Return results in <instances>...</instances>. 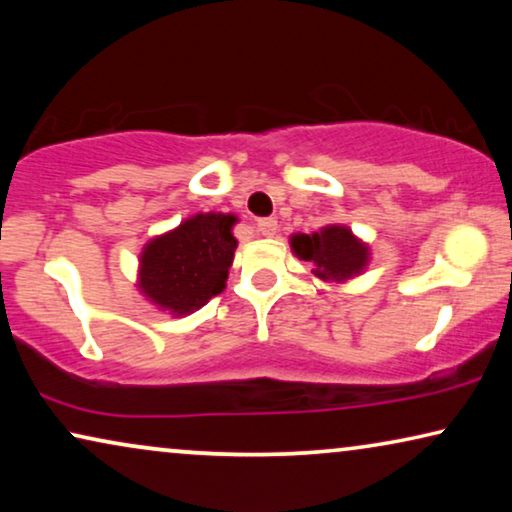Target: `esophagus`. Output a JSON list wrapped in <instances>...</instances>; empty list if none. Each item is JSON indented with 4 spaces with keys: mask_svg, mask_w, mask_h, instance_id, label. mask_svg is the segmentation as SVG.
I'll return each mask as SVG.
<instances>
[{
    "mask_svg": "<svg viewBox=\"0 0 512 512\" xmlns=\"http://www.w3.org/2000/svg\"><path fill=\"white\" fill-rule=\"evenodd\" d=\"M256 230L265 237H272L277 233V221L275 219H258L256 223Z\"/></svg>",
    "mask_w": 512,
    "mask_h": 512,
    "instance_id": "esophagus-1",
    "label": "esophagus"
}]
</instances>
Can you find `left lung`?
<instances>
[{
    "label": "left lung",
    "mask_w": 512,
    "mask_h": 512,
    "mask_svg": "<svg viewBox=\"0 0 512 512\" xmlns=\"http://www.w3.org/2000/svg\"><path fill=\"white\" fill-rule=\"evenodd\" d=\"M291 247L298 258L314 265L312 272L324 282H342L359 275L368 263V247L345 226H326L312 235H293Z\"/></svg>",
    "instance_id": "1"
}]
</instances>
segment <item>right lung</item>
I'll use <instances>...</instances> for the list:
<instances>
[{
	"mask_svg": "<svg viewBox=\"0 0 512 512\" xmlns=\"http://www.w3.org/2000/svg\"><path fill=\"white\" fill-rule=\"evenodd\" d=\"M233 214H198L142 251L139 289L172 314H191L223 291L237 240Z\"/></svg>",
	"mask_w": 512,
	"mask_h": 512,
	"instance_id": "obj_1",
	"label": "right lung"
}]
</instances>
